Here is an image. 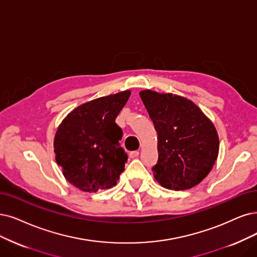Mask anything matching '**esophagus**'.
<instances>
[{
	"label": "esophagus",
	"mask_w": 257,
	"mask_h": 257,
	"mask_svg": "<svg viewBox=\"0 0 257 257\" xmlns=\"http://www.w3.org/2000/svg\"><path fill=\"white\" fill-rule=\"evenodd\" d=\"M139 151L138 150H135V151H131V153L129 154V157L131 158V159H134V158H137V157H139Z\"/></svg>",
	"instance_id": "34e87169"
}]
</instances>
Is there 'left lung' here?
<instances>
[{
	"label": "left lung",
	"instance_id": "8db88e82",
	"mask_svg": "<svg viewBox=\"0 0 257 257\" xmlns=\"http://www.w3.org/2000/svg\"><path fill=\"white\" fill-rule=\"evenodd\" d=\"M140 96L158 132L155 179L174 191L200 183L211 172L219 151L213 122L184 97L150 90L141 91Z\"/></svg>",
	"mask_w": 257,
	"mask_h": 257
}]
</instances>
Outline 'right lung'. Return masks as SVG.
<instances>
[{
    "instance_id": "add662e5",
    "label": "right lung",
    "mask_w": 257,
    "mask_h": 257,
    "mask_svg": "<svg viewBox=\"0 0 257 257\" xmlns=\"http://www.w3.org/2000/svg\"><path fill=\"white\" fill-rule=\"evenodd\" d=\"M130 96L123 91L85 102L66 116L56 132V161L62 174L83 192L116 184L128 160L120 147L122 130L115 118Z\"/></svg>"
}]
</instances>
